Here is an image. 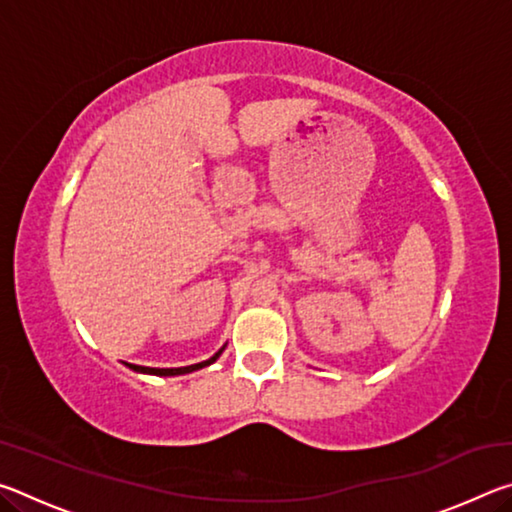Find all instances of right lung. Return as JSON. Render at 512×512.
<instances>
[{"instance_id": "right-lung-1", "label": "right lung", "mask_w": 512, "mask_h": 512, "mask_svg": "<svg viewBox=\"0 0 512 512\" xmlns=\"http://www.w3.org/2000/svg\"><path fill=\"white\" fill-rule=\"evenodd\" d=\"M228 345V343H225ZM225 345L223 348L216 352V354H212L210 359H205V361H201V363H194V366H185V368H146V366H133V363H126L128 368L131 370H135V372H142V375H155V377H176V375H187V372H194V370H201V368H205V366H212V363L221 357V352L225 350Z\"/></svg>"}]
</instances>
